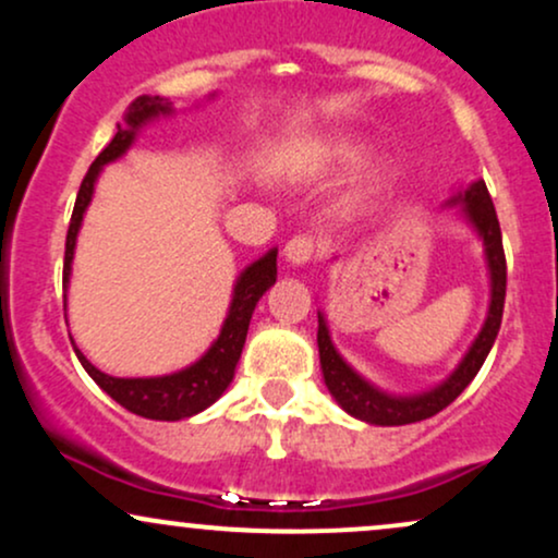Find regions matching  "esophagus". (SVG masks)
I'll return each mask as SVG.
<instances>
[{"instance_id": "esophagus-1", "label": "esophagus", "mask_w": 558, "mask_h": 558, "mask_svg": "<svg viewBox=\"0 0 558 558\" xmlns=\"http://www.w3.org/2000/svg\"><path fill=\"white\" fill-rule=\"evenodd\" d=\"M283 254L286 262H291L293 267H301L317 257V243L315 239H310V235H293V239L286 243Z\"/></svg>"}]
</instances>
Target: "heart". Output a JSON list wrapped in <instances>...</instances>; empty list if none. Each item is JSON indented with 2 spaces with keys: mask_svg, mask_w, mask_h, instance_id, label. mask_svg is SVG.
<instances>
[{
  "mask_svg": "<svg viewBox=\"0 0 558 558\" xmlns=\"http://www.w3.org/2000/svg\"><path fill=\"white\" fill-rule=\"evenodd\" d=\"M369 157V144L360 136H349V133H341V136L325 138L323 144L317 146V162L328 170H351L360 168L364 159Z\"/></svg>",
  "mask_w": 558,
  "mask_h": 558,
  "instance_id": "obj_1",
  "label": "heart"
}]
</instances>
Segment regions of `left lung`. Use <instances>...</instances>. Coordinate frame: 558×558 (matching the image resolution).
<instances>
[{"instance_id":"obj_1","label":"left lung","mask_w":558,"mask_h":558,"mask_svg":"<svg viewBox=\"0 0 558 558\" xmlns=\"http://www.w3.org/2000/svg\"><path fill=\"white\" fill-rule=\"evenodd\" d=\"M446 207H459L462 220L475 230L477 239L483 241L485 265H488L490 280L488 315H485L483 328H480L477 338L472 341L470 349H466L462 362L457 364V369H453L446 380H440L438 386L430 390H422V393L412 396H396L373 386L367 377H362L341 354H338V349L332 345L330 338L328 319H325L323 312H317L319 367H323L325 386H328L330 396L338 401V407H341L343 412H349L351 417L362 422H369V425H412V422L427 420L433 417V414H438L440 409H446L448 403L470 386L472 377L480 373L485 356L490 354L493 343H496L498 328H501L506 299V257L501 228H498L496 207H493L488 189H485L483 181L464 185V189H459L457 194L448 198Z\"/></svg>"}]
</instances>
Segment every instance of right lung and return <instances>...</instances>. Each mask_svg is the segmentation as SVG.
I'll return each instance as SVG.
<instances>
[{"label": "right lung", "mask_w": 558, "mask_h": 558, "mask_svg": "<svg viewBox=\"0 0 558 558\" xmlns=\"http://www.w3.org/2000/svg\"><path fill=\"white\" fill-rule=\"evenodd\" d=\"M172 112H175L172 110V101L162 99V96H138V99L131 101V107H128L123 125H118L114 138L101 149V155L96 157L92 168H88L86 178H83L81 183L78 198H75L73 217H70L68 228L65 267H62V288H65V291L70 286V272H73L75 241H78L83 215H86L88 204H92L96 181H99L101 170H105V165L123 157L146 125L155 123L159 118H170ZM275 278H278V248H270V252L262 254L257 262H252V265L235 278L233 296H230V306L226 319H222L220 336L215 338L213 345H209L194 364L178 369V373L157 377H112L101 373V369H96L94 364L83 356L78 345L73 343L75 356H78L83 369L92 375L96 386L105 390L107 396H112V399L118 401L120 407H125L128 412L146 420L162 422L194 417V414L213 407V403L226 393L230 383H233L235 364H239L243 343H246V332L248 323H252L254 306H257V301L262 296H265L267 288L275 286Z\"/></svg>", "instance_id": "1"}]
</instances>
